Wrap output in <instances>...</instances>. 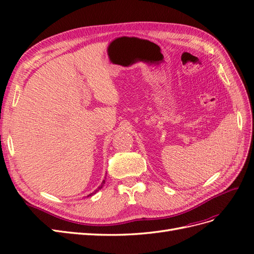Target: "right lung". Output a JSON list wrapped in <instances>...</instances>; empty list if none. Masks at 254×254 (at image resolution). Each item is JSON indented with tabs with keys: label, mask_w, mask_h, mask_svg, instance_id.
Here are the masks:
<instances>
[{
	"label": "right lung",
	"mask_w": 254,
	"mask_h": 254,
	"mask_svg": "<svg viewBox=\"0 0 254 254\" xmlns=\"http://www.w3.org/2000/svg\"><path fill=\"white\" fill-rule=\"evenodd\" d=\"M104 184H105V180H103V182H102V184H101V186H99V187H98V188H97V189H96V190H95L93 191V193H91V194H89V195H88V197H89V196H92V195H94V194H96V193H97V191H98L99 190H101V189L103 188V186H104Z\"/></svg>",
	"instance_id": "add662e5"
}]
</instances>
